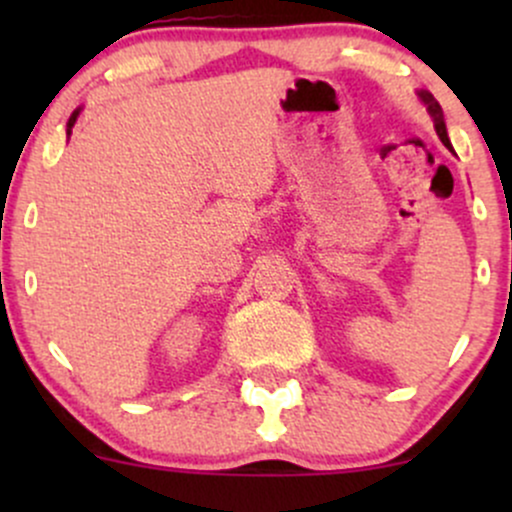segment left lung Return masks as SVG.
Segmentation results:
<instances>
[{"label":"left lung","instance_id":"obj_1","mask_svg":"<svg viewBox=\"0 0 512 512\" xmlns=\"http://www.w3.org/2000/svg\"><path fill=\"white\" fill-rule=\"evenodd\" d=\"M419 98H421V101H424L428 115L433 117V127H436V134L440 137V142H443L452 151V144H450V139H448V129H445V120H443V108H440L436 98H433V93L431 91H424V88H421V91H419ZM452 154H455V151H452Z\"/></svg>","mask_w":512,"mask_h":512}]
</instances>
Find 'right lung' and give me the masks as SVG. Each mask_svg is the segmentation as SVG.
I'll return each instance as SVG.
<instances>
[{"instance_id":"obj_1","label":"right lung","mask_w":512,"mask_h":512,"mask_svg":"<svg viewBox=\"0 0 512 512\" xmlns=\"http://www.w3.org/2000/svg\"><path fill=\"white\" fill-rule=\"evenodd\" d=\"M79 113H81V108H76L74 113H72V117H69V122H67V134H72V127H74V122H76V117H79Z\"/></svg>"}]
</instances>
